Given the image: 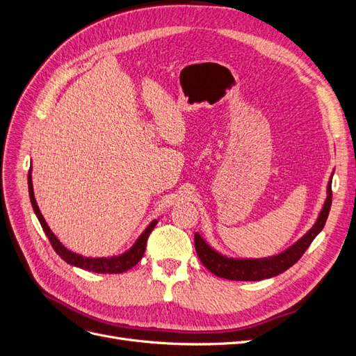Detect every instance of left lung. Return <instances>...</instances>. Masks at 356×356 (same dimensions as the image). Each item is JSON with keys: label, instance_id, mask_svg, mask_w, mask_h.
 Here are the masks:
<instances>
[{"label": "left lung", "instance_id": "8db88e82", "mask_svg": "<svg viewBox=\"0 0 356 356\" xmlns=\"http://www.w3.org/2000/svg\"><path fill=\"white\" fill-rule=\"evenodd\" d=\"M332 178H330L327 186V199L320 212V216L316 219V222L300 240H298L293 246H290L284 252H281L280 254L271 257H262V259H234V257H227L212 249L209 244L202 238L199 232L194 234L195 252H197L202 264L209 269L212 274L220 278L234 281H259L275 277L295 265L300 259L302 254L306 252V249L311 246L314 238L320 234L328 218L330 207H332Z\"/></svg>", "mask_w": 356, "mask_h": 356}]
</instances>
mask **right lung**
<instances>
[{
	"instance_id": "1",
	"label": "right lung",
	"mask_w": 356,
	"mask_h": 356,
	"mask_svg": "<svg viewBox=\"0 0 356 356\" xmlns=\"http://www.w3.org/2000/svg\"><path fill=\"white\" fill-rule=\"evenodd\" d=\"M31 170H32V168L29 169L28 186H29V197H31L33 212H35L36 218H38L40 224H41V227L45 232V236L48 237V240H50L53 249L56 250V253L61 257V259L66 261L67 264H70L73 266H78V268H82V269H87V271L99 273V274H120V273H125V271H128V269H131L132 266H136L141 261V257L145 252L147 238H149L150 232L153 231V228L157 224L156 219L143 231V234L138 237V240L136 243H134V246L129 250H127L125 253H122L119 256H112V257H85V256H81L75 252L66 249L63 244L60 243V240L54 236V232L50 229V227L47 225L45 219H44V216L40 211V207H38V204H36V200H35Z\"/></svg>"
}]
</instances>
